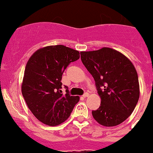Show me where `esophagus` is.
Returning <instances> with one entry per match:
<instances>
[{"label": "esophagus", "instance_id": "esophagus-1", "mask_svg": "<svg viewBox=\"0 0 153 153\" xmlns=\"http://www.w3.org/2000/svg\"><path fill=\"white\" fill-rule=\"evenodd\" d=\"M88 96H89V93H85L84 95H83V97H84V98L88 97Z\"/></svg>", "mask_w": 153, "mask_h": 153}]
</instances>
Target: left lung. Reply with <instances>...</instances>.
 Returning <instances> with one entry per match:
<instances>
[{
    "instance_id": "obj_1",
    "label": "left lung",
    "mask_w": 153,
    "mask_h": 153,
    "mask_svg": "<svg viewBox=\"0 0 153 153\" xmlns=\"http://www.w3.org/2000/svg\"><path fill=\"white\" fill-rule=\"evenodd\" d=\"M81 59L93 77L101 98L93 117L104 126L122 123L131 114L138 102L140 88L137 71L131 61L110 48L81 51Z\"/></svg>"
}]
</instances>
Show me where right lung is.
<instances>
[{"instance_id": "add662e5", "label": "right lung", "mask_w": 153, "mask_h": 153, "mask_svg": "<svg viewBox=\"0 0 153 153\" xmlns=\"http://www.w3.org/2000/svg\"><path fill=\"white\" fill-rule=\"evenodd\" d=\"M79 51L62 45L37 50L27 61L22 93L27 105L36 119L48 126H57L68 119L78 96H70L68 87L62 93V75Z\"/></svg>"}]
</instances>
